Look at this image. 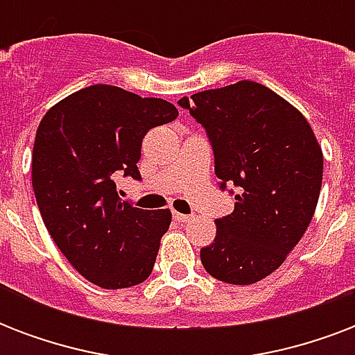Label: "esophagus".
Wrapping results in <instances>:
<instances>
[{
  "label": "esophagus",
  "mask_w": 355,
  "mask_h": 355,
  "mask_svg": "<svg viewBox=\"0 0 355 355\" xmlns=\"http://www.w3.org/2000/svg\"><path fill=\"white\" fill-rule=\"evenodd\" d=\"M173 219H175V221H178V223H188V221H191L193 217L186 216V214H180V211L173 210Z\"/></svg>",
  "instance_id": "obj_1"
}]
</instances>
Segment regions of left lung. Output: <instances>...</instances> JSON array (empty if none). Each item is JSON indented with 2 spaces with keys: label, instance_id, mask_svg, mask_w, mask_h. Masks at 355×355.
Listing matches in <instances>:
<instances>
[{
  "label": "left lung",
  "instance_id": "left-lung-1",
  "mask_svg": "<svg viewBox=\"0 0 355 355\" xmlns=\"http://www.w3.org/2000/svg\"><path fill=\"white\" fill-rule=\"evenodd\" d=\"M178 105L206 130L219 188L237 200L216 221V239L200 248V261L227 284L263 280L300 241L317 208L322 150L313 130L293 105L252 80Z\"/></svg>",
  "mask_w": 355,
  "mask_h": 355
}]
</instances>
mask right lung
I'll list each match as a JSON object with an SVG mask.
<instances>
[{
  "mask_svg": "<svg viewBox=\"0 0 355 355\" xmlns=\"http://www.w3.org/2000/svg\"><path fill=\"white\" fill-rule=\"evenodd\" d=\"M171 103L94 85L42 118L33 147V189L47 232L86 280L123 289L147 280L169 210H141L118 195L121 177L141 180V139L177 119Z\"/></svg>",
  "mask_w": 355,
  "mask_h": 355,
  "instance_id": "right-lung-1",
  "label": "right lung"
}]
</instances>
